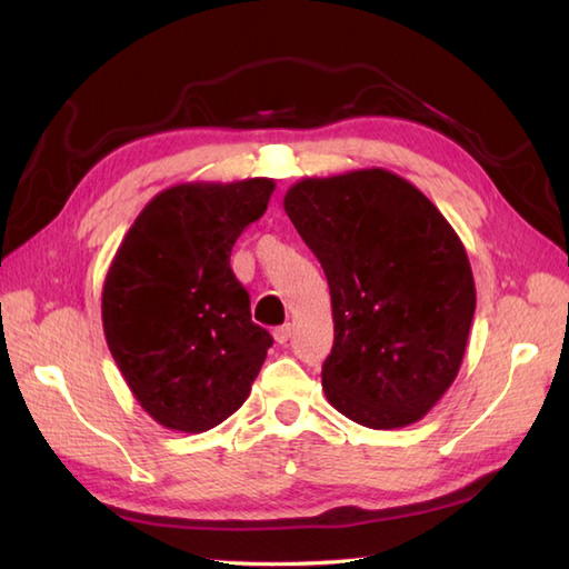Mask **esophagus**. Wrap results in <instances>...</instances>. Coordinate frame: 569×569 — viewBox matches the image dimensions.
Returning <instances> with one entry per match:
<instances>
[{"instance_id":"34e87169","label":"esophagus","mask_w":569,"mask_h":569,"mask_svg":"<svg viewBox=\"0 0 569 569\" xmlns=\"http://www.w3.org/2000/svg\"><path fill=\"white\" fill-rule=\"evenodd\" d=\"M291 322H286V325H281V328H276L273 330V340L278 342V345H286L288 342V337H291Z\"/></svg>"}]
</instances>
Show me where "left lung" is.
I'll list each match as a JSON object with an SVG mask.
<instances>
[{"mask_svg":"<svg viewBox=\"0 0 569 569\" xmlns=\"http://www.w3.org/2000/svg\"><path fill=\"white\" fill-rule=\"evenodd\" d=\"M283 208L328 276V401L373 430L418 422L452 386L477 308L457 232L416 186L383 168L306 178Z\"/></svg>","mask_w":569,"mask_h":569,"instance_id":"obj_1","label":"left lung"}]
</instances>
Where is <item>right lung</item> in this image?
I'll return each instance as SVG.
<instances>
[{
	"instance_id": "right-lung-1",
	"label": "right lung",
	"mask_w": 569,
	"mask_h": 569,
	"mask_svg": "<svg viewBox=\"0 0 569 569\" xmlns=\"http://www.w3.org/2000/svg\"><path fill=\"white\" fill-rule=\"evenodd\" d=\"M271 178L159 192L131 224L102 288L107 347L131 393L163 428L204 432L247 401L273 337L251 322L229 266L266 212Z\"/></svg>"
}]
</instances>
